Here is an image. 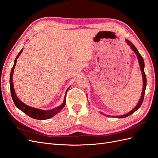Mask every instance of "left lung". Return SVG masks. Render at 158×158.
Masks as SVG:
<instances>
[{"instance_id":"obj_1","label":"left lung","mask_w":158,"mask_h":158,"mask_svg":"<svg viewBox=\"0 0 158 158\" xmlns=\"http://www.w3.org/2000/svg\"><path fill=\"white\" fill-rule=\"evenodd\" d=\"M126 42L127 44L130 46L131 47L132 50L134 51V52H135L137 57H138V62H139V64H140V69H141V72H142V78H143V89H142V95H141V98L140 99V101L138 103V104L136 105V106L131 111H130L129 113L125 114H123V115H121V116H117L116 117H118V118H125V117H127L129 115H131V114L135 113L136 111H137V110L139 109L141 106V105L143 102V100H144V94H145V91H146V74H145V73H144V59H143L142 56H141V55L139 53V52L138 51L137 49L136 48V47L132 43L128 40H126ZM103 114H104L103 113H102ZM105 115H106V114H105ZM107 117H111L109 115H107ZM112 117H115L114 116H112Z\"/></svg>"}]
</instances>
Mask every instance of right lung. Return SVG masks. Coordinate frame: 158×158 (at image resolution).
<instances>
[{
    "mask_svg": "<svg viewBox=\"0 0 158 158\" xmlns=\"http://www.w3.org/2000/svg\"><path fill=\"white\" fill-rule=\"evenodd\" d=\"M23 49L19 52V53L18 54L17 56L16 57L15 60H14V63L12 66V68L11 69V73H10V92H11V95L12 99L14 101V104L15 106L20 109L22 111H23L24 113H26L27 115L29 117L35 118V119H38V120H45V119H48L49 118H51L53 116H55V114L59 113L60 111H61L62 109H63V107L65 106L66 104V93H67V91L69 90V88L66 89V94L64 98V102L63 104L61 106L57 107L55 109H52L51 110H41L39 109H36V108H33L32 107H30L27 106V105L24 104L23 102H22L20 99H18V98L16 96V95L15 94V92H14V85H13V82H12V75L14 73V68H15V66L16 64V61L17 59L19 57V56L20 55L21 52H22Z\"/></svg>",
    "mask_w": 158,
    "mask_h": 158,
    "instance_id": "right-lung-1",
    "label": "right lung"
}]
</instances>
